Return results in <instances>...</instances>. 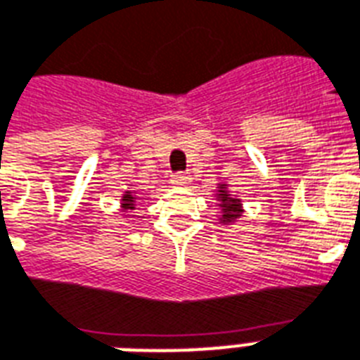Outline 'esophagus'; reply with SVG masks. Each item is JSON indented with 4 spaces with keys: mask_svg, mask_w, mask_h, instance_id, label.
<instances>
[{
    "mask_svg": "<svg viewBox=\"0 0 360 360\" xmlns=\"http://www.w3.org/2000/svg\"><path fill=\"white\" fill-rule=\"evenodd\" d=\"M191 181V175L185 174V172H177V174L172 175V183L177 186H186Z\"/></svg>",
    "mask_w": 360,
    "mask_h": 360,
    "instance_id": "34e87169",
    "label": "esophagus"
}]
</instances>
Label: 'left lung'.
Returning <instances> with one entry per match:
<instances>
[{
	"label": "left lung",
	"instance_id": "1",
	"mask_svg": "<svg viewBox=\"0 0 360 360\" xmlns=\"http://www.w3.org/2000/svg\"><path fill=\"white\" fill-rule=\"evenodd\" d=\"M224 188V186H223ZM219 202H221V207H223V221L224 224L234 223V219L241 215V204L238 198H232L226 191H219Z\"/></svg>",
	"mask_w": 360,
	"mask_h": 360
}]
</instances>
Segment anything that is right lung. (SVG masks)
Wrapping results in <instances>:
<instances>
[{"mask_svg":"<svg viewBox=\"0 0 360 360\" xmlns=\"http://www.w3.org/2000/svg\"><path fill=\"white\" fill-rule=\"evenodd\" d=\"M122 198H124V210H131V205H134V198H131V194H124V196H122Z\"/></svg>","mask_w":360,"mask_h":360,"instance_id":"add662e5","label":"right lung"}]
</instances>
